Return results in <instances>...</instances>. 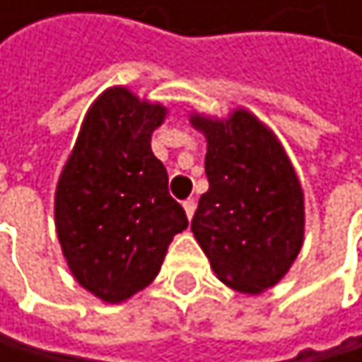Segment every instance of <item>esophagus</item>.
Returning a JSON list of instances; mask_svg holds the SVG:
<instances>
[{"instance_id":"1","label":"esophagus","mask_w":362,"mask_h":362,"mask_svg":"<svg viewBox=\"0 0 362 362\" xmlns=\"http://www.w3.org/2000/svg\"><path fill=\"white\" fill-rule=\"evenodd\" d=\"M182 206H185V213H187V217H189V219H193L197 202H195L193 197H189V199H185V202H182Z\"/></svg>"}]
</instances>
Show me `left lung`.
<instances>
[{
	"mask_svg": "<svg viewBox=\"0 0 362 362\" xmlns=\"http://www.w3.org/2000/svg\"><path fill=\"white\" fill-rule=\"evenodd\" d=\"M204 132L208 191L191 230L217 278L258 296L278 284L304 243V193L276 134L245 108L191 115Z\"/></svg>",
	"mask_w": 362,
	"mask_h": 362,
	"instance_id": "8db88e82",
	"label": "left lung"
}]
</instances>
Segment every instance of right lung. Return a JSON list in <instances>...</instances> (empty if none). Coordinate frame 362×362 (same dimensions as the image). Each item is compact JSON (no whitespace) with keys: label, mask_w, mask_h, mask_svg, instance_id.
I'll return each instance as SVG.
<instances>
[{"label":"right lung","mask_w":362,"mask_h":362,"mask_svg":"<svg viewBox=\"0 0 362 362\" xmlns=\"http://www.w3.org/2000/svg\"><path fill=\"white\" fill-rule=\"evenodd\" d=\"M165 115V106L139 100L126 86L104 90L56 187L54 217L66 265L108 304L126 302L154 280L171 239L189 226L151 151V132Z\"/></svg>","instance_id":"obj_1"}]
</instances>
